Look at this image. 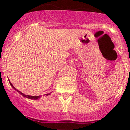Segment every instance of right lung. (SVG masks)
I'll use <instances>...</instances> for the list:
<instances>
[{
    "mask_svg": "<svg viewBox=\"0 0 130 130\" xmlns=\"http://www.w3.org/2000/svg\"><path fill=\"white\" fill-rule=\"evenodd\" d=\"M9 83H10V85H11V87H13V89H15V90L16 91L18 92V93H19V94H20L21 95V96H23V97H25V98H28V99H31V100H38L39 98H41V96H29V95H26V94H24L23 93L19 91V90H17V89H16V88H15L14 87H13V85H12V84H11V83L10 82V81H9ZM51 92L49 93V94H45V96H49V95L50 94H51Z\"/></svg>",
    "mask_w": 130,
    "mask_h": 130,
    "instance_id": "add662e5",
    "label": "right lung"
}]
</instances>
